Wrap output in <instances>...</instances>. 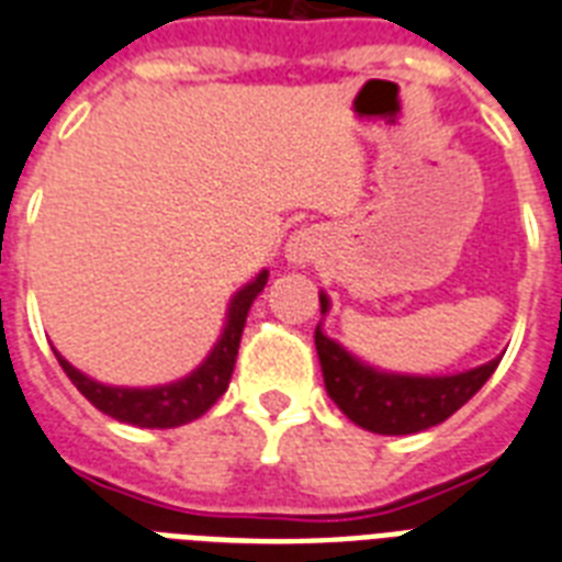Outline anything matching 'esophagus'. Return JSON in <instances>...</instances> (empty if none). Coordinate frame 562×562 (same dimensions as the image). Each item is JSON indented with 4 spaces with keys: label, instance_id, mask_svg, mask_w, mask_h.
I'll return each mask as SVG.
<instances>
[{
    "label": "esophagus",
    "instance_id": "1",
    "mask_svg": "<svg viewBox=\"0 0 562 562\" xmlns=\"http://www.w3.org/2000/svg\"><path fill=\"white\" fill-rule=\"evenodd\" d=\"M321 250V238H317L315 229H297V233H291L289 241H285V259L294 265H306L312 262Z\"/></svg>",
    "mask_w": 562,
    "mask_h": 562
}]
</instances>
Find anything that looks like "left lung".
Returning <instances> with one entry per match:
<instances>
[{
    "label": "left lung",
    "instance_id": "1",
    "mask_svg": "<svg viewBox=\"0 0 562 562\" xmlns=\"http://www.w3.org/2000/svg\"><path fill=\"white\" fill-rule=\"evenodd\" d=\"M329 312V297L321 291V315ZM315 347L324 370L326 393L356 423L375 435H417L443 423L484 387L498 361L454 375L382 373L344 350L341 344L315 329Z\"/></svg>",
    "mask_w": 562,
    "mask_h": 562
}]
</instances>
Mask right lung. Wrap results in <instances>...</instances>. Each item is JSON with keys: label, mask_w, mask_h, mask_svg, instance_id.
Returning a JSON list of instances; mask_svg holds the SVG:
<instances>
[{"label": "right lung", "mask_w": 562, "mask_h": 562, "mask_svg": "<svg viewBox=\"0 0 562 562\" xmlns=\"http://www.w3.org/2000/svg\"><path fill=\"white\" fill-rule=\"evenodd\" d=\"M265 282H268V271L259 273L254 282H247L241 291H236V297L229 300L227 324H224L218 344L212 347L210 356L187 379H178V382L157 384V387H113V384H101L90 375H83L81 370H75L60 352H55V356L64 373L72 379L75 387L101 414L139 428L187 426L201 414H206L218 402L221 393L227 391L229 375L236 368L238 341H241V333H245L247 312L254 306L256 294L265 289Z\"/></svg>", "instance_id": "add662e5"}]
</instances>
